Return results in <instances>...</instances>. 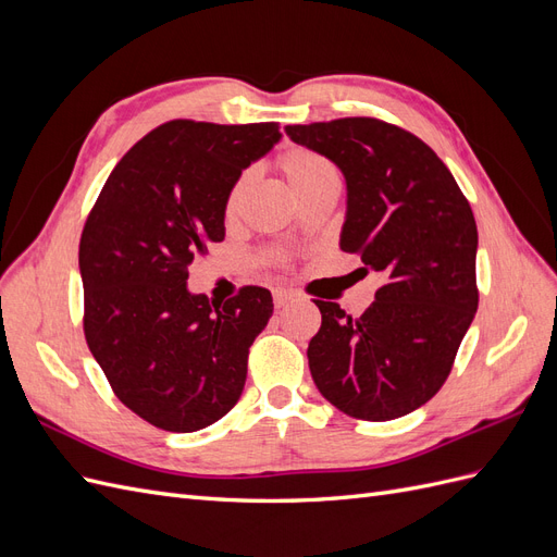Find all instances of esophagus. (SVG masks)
Segmentation results:
<instances>
[{
    "instance_id": "esophagus-1",
    "label": "esophagus",
    "mask_w": 557,
    "mask_h": 557,
    "mask_svg": "<svg viewBox=\"0 0 557 557\" xmlns=\"http://www.w3.org/2000/svg\"><path fill=\"white\" fill-rule=\"evenodd\" d=\"M295 299H297V293H293V290H283V288L274 290V307H276V309L288 307L290 301H295Z\"/></svg>"
}]
</instances>
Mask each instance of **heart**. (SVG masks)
Returning <instances> with one entry per match:
<instances>
[{"instance_id":"1","label":"heart","mask_w":557,"mask_h":557,"mask_svg":"<svg viewBox=\"0 0 557 557\" xmlns=\"http://www.w3.org/2000/svg\"><path fill=\"white\" fill-rule=\"evenodd\" d=\"M278 170L283 172L285 181L290 183V188L297 195V199L307 197L320 188H327V185L339 183V174H336L334 164L330 160L313 153V150H309V148H299V146L283 150V153L278 156ZM248 183H250L248 172H244L237 181H234V185L227 193V201H225L227 215H232L242 205V199L248 190Z\"/></svg>"}]
</instances>
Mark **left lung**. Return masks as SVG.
<instances>
[{
	"label": "left lung",
	"instance_id": "8db88e82",
	"mask_svg": "<svg viewBox=\"0 0 557 557\" xmlns=\"http://www.w3.org/2000/svg\"><path fill=\"white\" fill-rule=\"evenodd\" d=\"M285 134L339 166V246L381 276L360 318L313 299L323 315L307 350L313 383L352 418L407 416L440 393L479 309L474 213L434 150L397 125L339 117Z\"/></svg>",
	"mask_w": 557,
	"mask_h": 557
}]
</instances>
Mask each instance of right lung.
Instances as JSON below:
<instances>
[{"mask_svg": "<svg viewBox=\"0 0 557 557\" xmlns=\"http://www.w3.org/2000/svg\"><path fill=\"white\" fill-rule=\"evenodd\" d=\"M278 139V123H164L115 164L83 227L88 348L115 397L160 430L197 432L242 397L272 293L246 285L213 305L188 290V267L225 239L230 188Z\"/></svg>", "mask_w": 557, "mask_h": 557, "instance_id": "obj_1", "label": "right lung"}]
</instances>
